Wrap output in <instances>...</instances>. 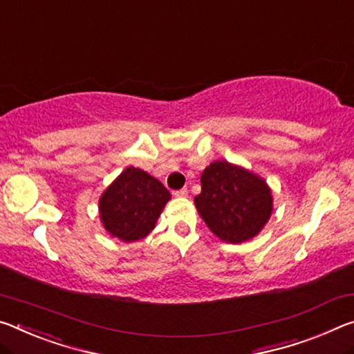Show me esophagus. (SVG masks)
Returning a JSON list of instances; mask_svg holds the SVG:
<instances>
[{
  "label": "esophagus",
  "mask_w": 354,
  "mask_h": 354,
  "mask_svg": "<svg viewBox=\"0 0 354 354\" xmlns=\"http://www.w3.org/2000/svg\"><path fill=\"white\" fill-rule=\"evenodd\" d=\"M173 195H175L176 198H186V197H187V189L175 190V192H173Z\"/></svg>",
  "instance_id": "obj_1"
}]
</instances>
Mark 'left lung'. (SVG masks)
Returning a JSON list of instances; mask_svg holds the SVG:
<instances>
[{"label":"left lung","mask_w":354,"mask_h":354,"mask_svg":"<svg viewBox=\"0 0 354 354\" xmlns=\"http://www.w3.org/2000/svg\"><path fill=\"white\" fill-rule=\"evenodd\" d=\"M200 183L195 207L223 243H245L265 228L274 209L265 178L228 160H214L201 173Z\"/></svg>","instance_id":"8db88e82"}]
</instances>
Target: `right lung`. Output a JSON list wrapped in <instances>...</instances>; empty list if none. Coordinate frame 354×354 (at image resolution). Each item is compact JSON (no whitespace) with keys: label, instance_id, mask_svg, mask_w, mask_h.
<instances>
[{"label":"right lung","instance_id":"right-lung-1","mask_svg":"<svg viewBox=\"0 0 354 354\" xmlns=\"http://www.w3.org/2000/svg\"><path fill=\"white\" fill-rule=\"evenodd\" d=\"M170 198L159 179L131 165L100 195V223L111 238L136 243L153 232Z\"/></svg>","mask_w":354,"mask_h":354}]
</instances>
